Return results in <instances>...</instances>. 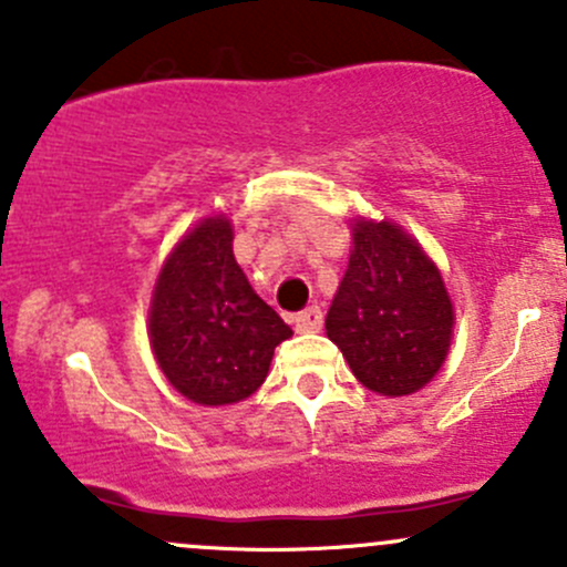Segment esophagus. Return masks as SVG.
<instances>
[{"mask_svg": "<svg viewBox=\"0 0 567 567\" xmlns=\"http://www.w3.org/2000/svg\"><path fill=\"white\" fill-rule=\"evenodd\" d=\"M293 326H296V331H301V333L320 331V326H323V312H320V307L301 309V312L293 318Z\"/></svg>", "mask_w": 567, "mask_h": 567, "instance_id": "obj_1", "label": "esophagus"}]
</instances>
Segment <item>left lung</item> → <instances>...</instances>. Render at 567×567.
I'll return each instance as SVG.
<instances>
[{
  "label": "left lung",
  "mask_w": 567,
  "mask_h": 567,
  "mask_svg": "<svg viewBox=\"0 0 567 567\" xmlns=\"http://www.w3.org/2000/svg\"><path fill=\"white\" fill-rule=\"evenodd\" d=\"M454 307L437 266L399 225L359 219L326 333L369 391L404 396L443 367Z\"/></svg>",
  "instance_id": "1"
}]
</instances>
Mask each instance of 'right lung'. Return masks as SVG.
I'll use <instances>...</instances> for the list:
<instances>
[{"label":"right lung","mask_w":567,"mask_h":567,"mask_svg":"<svg viewBox=\"0 0 567 567\" xmlns=\"http://www.w3.org/2000/svg\"><path fill=\"white\" fill-rule=\"evenodd\" d=\"M148 333L168 383L217 408L258 391L274 348L293 331L244 277L228 219L208 217L165 260Z\"/></svg>","instance_id":"1"}]
</instances>
